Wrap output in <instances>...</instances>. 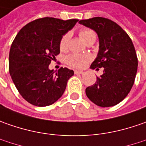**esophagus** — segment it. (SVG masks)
I'll use <instances>...</instances> for the list:
<instances>
[{
  "label": "esophagus",
  "instance_id": "obj_1",
  "mask_svg": "<svg viewBox=\"0 0 146 146\" xmlns=\"http://www.w3.org/2000/svg\"><path fill=\"white\" fill-rule=\"evenodd\" d=\"M83 73H84L83 71H80V70H75V71H74V73H75V74H82Z\"/></svg>",
  "mask_w": 146,
  "mask_h": 146
}]
</instances>
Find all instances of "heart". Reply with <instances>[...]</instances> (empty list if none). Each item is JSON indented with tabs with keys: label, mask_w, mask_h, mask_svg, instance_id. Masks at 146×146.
<instances>
[{
	"label": "heart",
	"mask_w": 146,
	"mask_h": 146,
	"mask_svg": "<svg viewBox=\"0 0 146 146\" xmlns=\"http://www.w3.org/2000/svg\"><path fill=\"white\" fill-rule=\"evenodd\" d=\"M80 36L83 39V41L86 43L91 38H96V34L90 29H83L80 31ZM69 38H70V33L64 34L62 38H60V48L61 50H65L68 48ZM89 60H90V57L88 56L81 55V54H70L65 58V61L68 65L77 68H82L85 67Z\"/></svg>",
	"instance_id": "obj_1"
}]
</instances>
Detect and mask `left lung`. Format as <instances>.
<instances>
[{
	"label": "left lung",
	"mask_w": 146,
	"mask_h": 146,
	"mask_svg": "<svg viewBox=\"0 0 146 146\" xmlns=\"http://www.w3.org/2000/svg\"><path fill=\"white\" fill-rule=\"evenodd\" d=\"M79 23L94 30L98 36L99 51L90 68H104L103 75L86 89V96L99 107L115 106L130 92L137 71L138 60L132 39L108 18L95 17Z\"/></svg>",
	"instance_id": "obj_1"
}]
</instances>
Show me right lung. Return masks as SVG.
<instances>
[{
  "instance_id": "obj_1",
  "label": "right lung",
  "mask_w": 146,
  "mask_h": 146,
  "mask_svg": "<svg viewBox=\"0 0 146 146\" xmlns=\"http://www.w3.org/2000/svg\"><path fill=\"white\" fill-rule=\"evenodd\" d=\"M78 19H36L23 27L12 43L9 68L19 94L28 103L46 107L63 95L74 72L61 68L55 73L48 66L60 53V41Z\"/></svg>"
}]
</instances>
